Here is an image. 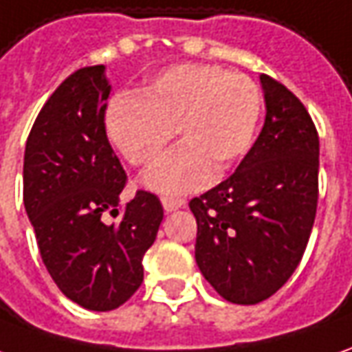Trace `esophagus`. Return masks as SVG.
Listing matches in <instances>:
<instances>
[{
    "mask_svg": "<svg viewBox=\"0 0 352 352\" xmlns=\"http://www.w3.org/2000/svg\"><path fill=\"white\" fill-rule=\"evenodd\" d=\"M162 206L166 212H175L179 208L185 206V200H181V198H171V196H164L162 198Z\"/></svg>",
    "mask_w": 352,
    "mask_h": 352,
    "instance_id": "obj_1",
    "label": "esophagus"
}]
</instances>
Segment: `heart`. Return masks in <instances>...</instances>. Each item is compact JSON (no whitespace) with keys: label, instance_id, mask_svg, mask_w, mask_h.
Listing matches in <instances>:
<instances>
[{"label":"heart","instance_id":"1","mask_svg":"<svg viewBox=\"0 0 352 352\" xmlns=\"http://www.w3.org/2000/svg\"><path fill=\"white\" fill-rule=\"evenodd\" d=\"M262 92L245 75L196 63L157 73L136 96H119L106 109L109 142L133 166H148L175 131L182 144L142 175L162 195H188L226 175L256 135Z\"/></svg>","mask_w":352,"mask_h":352}]
</instances>
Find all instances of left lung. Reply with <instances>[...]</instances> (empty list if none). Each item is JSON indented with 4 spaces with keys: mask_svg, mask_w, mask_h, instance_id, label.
Wrapping results in <instances>:
<instances>
[{
    "mask_svg": "<svg viewBox=\"0 0 352 352\" xmlns=\"http://www.w3.org/2000/svg\"><path fill=\"white\" fill-rule=\"evenodd\" d=\"M266 121L235 173L190 200L202 276L235 305L285 285L305 254L318 204L316 126L291 90L260 75Z\"/></svg>",
    "mask_w": 352,
    "mask_h": 352,
    "instance_id": "8db88e82",
    "label": "left lung"
}]
</instances>
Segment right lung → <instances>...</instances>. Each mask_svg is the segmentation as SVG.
Instances as JSON below:
<instances>
[{
	"label": "right lung",
	"instance_id": "obj_1",
	"mask_svg": "<svg viewBox=\"0 0 352 352\" xmlns=\"http://www.w3.org/2000/svg\"><path fill=\"white\" fill-rule=\"evenodd\" d=\"M111 85L106 65L82 67L50 96L25 148V208L45 270L78 307L107 312L144 279L164 208L138 190L119 221L126 175L104 126Z\"/></svg>",
	"mask_w": 352,
	"mask_h": 352
}]
</instances>
